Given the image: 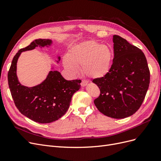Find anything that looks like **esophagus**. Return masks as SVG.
I'll list each match as a JSON object with an SVG mask.
<instances>
[{
    "label": "esophagus",
    "instance_id": "1",
    "mask_svg": "<svg viewBox=\"0 0 161 161\" xmlns=\"http://www.w3.org/2000/svg\"><path fill=\"white\" fill-rule=\"evenodd\" d=\"M87 83H88V82H87L86 80H82V82H81V86L84 87V86H86V85H87Z\"/></svg>",
    "mask_w": 161,
    "mask_h": 161
}]
</instances>
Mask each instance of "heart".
Here are the masks:
<instances>
[{"label": "heart", "mask_w": 161, "mask_h": 161, "mask_svg": "<svg viewBox=\"0 0 161 161\" xmlns=\"http://www.w3.org/2000/svg\"><path fill=\"white\" fill-rule=\"evenodd\" d=\"M114 53L111 48L93 41L83 42L72 47L63 60L65 69L72 75L81 66L82 72L92 79H100L109 72Z\"/></svg>", "instance_id": "1"}]
</instances>
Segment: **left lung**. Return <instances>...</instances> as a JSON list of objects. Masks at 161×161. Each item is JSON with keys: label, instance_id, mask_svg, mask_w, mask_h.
<instances>
[{"label": "left lung", "instance_id": "8db88e82", "mask_svg": "<svg viewBox=\"0 0 161 161\" xmlns=\"http://www.w3.org/2000/svg\"><path fill=\"white\" fill-rule=\"evenodd\" d=\"M114 58L109 72L92 80L101 93L94 103L106 116L123 119L135 114L150 84L147 58L139 48L123 37L114 36Z\"/></svg>", "mask_w": 161, "mask_h": 161}]
</instances>
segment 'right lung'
<instances>
[{"instance_id": "1", "label": "right lung", "mask_w": 161, "mask_h": 161, "mask_svg": "<svg viewBox=\"0 0 161 161\" xmlns=\"http://www.w3.org/2000/svg\"><path fill=\"white\" fill-rule=\"evenodd\" d=\"M52 44L53 41L48 39L34 40L16 53L8 73V86L17 108L23 115L40 124L53 122L64 115L69 108L73 94L80 88V80H66L59 71L54 70V66L40 84L27 86L19 82L17 65L21 53L37 47L48 48ZM56 58L55 61L59 63L60 56Z\"/></svg>"}]
</instances>
